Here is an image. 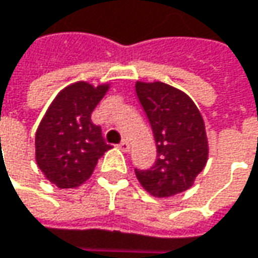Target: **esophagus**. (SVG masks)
Segmentation results:
<instances>
[{
    "instance_id": "obj_1",
    "label": "esophagus",
    "mask_w": 258,
    "mask_h": 258,
    "mask_svg": "<svg viewBox=\"0 0 258 258\" xmlns=\"http://www.w3.org/2000/svg\"><path fill=\"white\" fill-rule=\"evenodd\" d=\"M118 148H119V149H121L122 152H128V151H130L128 140H125V139H124V140H122V142L119 143V146H118Z\"/></svg>"
}]
</instances>
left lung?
Wrapping results in <instances>:
<instances>
[{
  "mask_svg": "<svg viewBox=\"0 0 258 258\" xmlns=\"http://www.w3.org/2000/svg\"><path fill=\"white\" fill-rule=\"evenodd\" d=\"M146 112L158 158L149 170H136L143 189L155 198H170L187 190L208 161L204 118L194 100L165 82H136Z\"/></svg>",
  "mask_w": 258,
  "mask_h": 258,
  "instance_id": "1",
  "label": "left lung"
}]
</instances>
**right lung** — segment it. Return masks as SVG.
<instances>
[{
	"label": "right lung",
	"mask_w": 258,
	"mask_h": 258,
	"mask_svg": "<svg viewBox=\"0 0 258 258\" xmlns=\"http://www.w3.org/2000/svg\"><path fill=\"white\" fill-rule=\"evenodd\" d=\"M110 84L78 81L64 87L48 106L35 134V161L44 177L59 189L85 183L99 158L110 149L102 128L91 122V112Z\"/></svg>",
	"instance_id": "obj_1"
}]
</instances>
